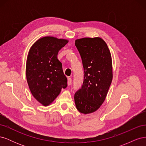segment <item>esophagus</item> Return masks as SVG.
<instances>
[{"mask_svg":"<svg viewBox=\"0 0 146 146\" xmlns=\"http://www.w3.org/2000/svg\"><path fill=\"white\" fill-rule=\"evenodd\" d=\"M71 83H72L71 78H68V85L69 86V85H71Z\"/></svg>","mask_w":146,"mask_h":146,"instance_id":"1","label":"esophagus"}]
</instances>
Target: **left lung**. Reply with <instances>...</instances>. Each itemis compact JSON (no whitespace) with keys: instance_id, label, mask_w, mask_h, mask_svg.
Returning <instances> with one entry per match:
<instances>
[{"instance_id":"1","label":"left lung","mask_w":146,"mask_h":146,"mask_svg":"<svg viewBox=\"0 0 146 146\" xmlns=\"http://www.w3.org/2000/svg\"><path fill=\"white\" fill-rule=\"evenodd\" d=\"M84 69L83 85L74 95L77 109L83 114L97 111L104 103L113 79L112 60L106 42L99 37L76 39Z\"/></svg>"}]
</instances>
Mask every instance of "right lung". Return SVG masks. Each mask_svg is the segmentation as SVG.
<instances>
[{"label": "right lung", "mask_w": 146, "mask_h": 146, "mask_svg": "<svg viewBox=\"0 0 146 146\" xmlns=\"http://www.w3.org/2000/svg\"><path fill=\"white\" fill-rule=\"evenodd\" d=\"M68 42L65 39L45 36L30 48L26 62V77L33 96L43 106L49 105L68 86L59 50Z\"/></svg>", "instance_id": "obj_1"}]
</instances>
